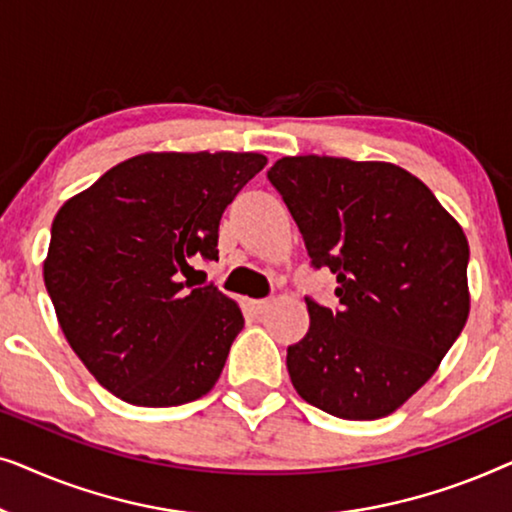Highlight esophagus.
<instances>
[{
    "label": "esophagus",
    "mask_w": 512,
    "mask_h": 512,
    "mask_svg": "<svg viewBox=\"0 0 512 512\" xmlns=\"http://www.w3.org/2000/svg\"><path fill=\"white\" fill-rule=\"evenodd\" d=\"M270 305H272V300H251V310H254L256 314L268 312Z\"/></svg>",
    "instance_id": "34e87169"
}]
</instances>
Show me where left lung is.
<instances>
[{"label": "left lung", "instance_id": "1", "mask_svg": "<svg viewBox=\"0 0 512 512\" xmlns=\"http://www.w3.org/2000/svg\"><path fill=\"white\" fill-rule=\"evenodd\" d=\"M312 268L335 275L338 307L307 296L310 328L286 349L300 398L340 419H380L436 373L468 319V242L403 167L331 156L268 170Z\"/></svg>", "mask_w": 512, "mask_h": 512}]
</instances>
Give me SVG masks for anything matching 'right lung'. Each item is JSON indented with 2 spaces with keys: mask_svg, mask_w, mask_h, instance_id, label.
I'll use <instances>...</instances> for the list:
<instances>
[{
  "mask_svg": "<svg viewBox=\"0 0 512 512\" xmlns=\"http://www.w3.org/2000/svg\"><path fill=\"white\" fill-rule=\"evenodd\" d=\"M261 153H144L60 207L44 263L69 347L125 403L205 396L244 317L214 284L181 282L219 261L221 214L263 170Z\"/></svg>",
  "mask_w": 512,
  "mask_h": 512,
  "instance_id": "1",
  "label": "right lung"
}]
</instances>
